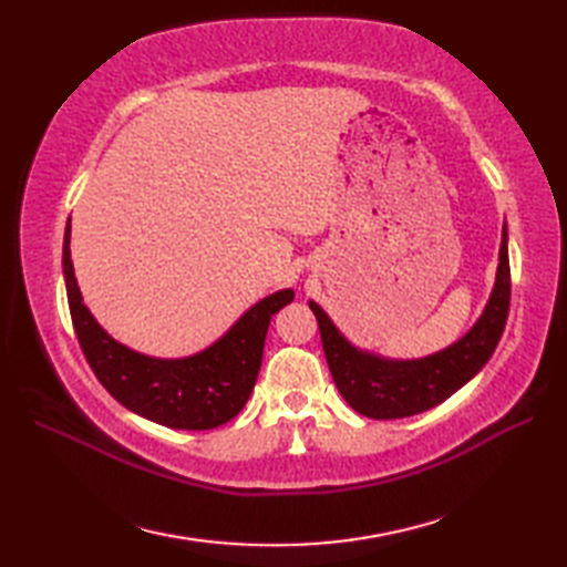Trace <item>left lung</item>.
<instances>
[{
  "instance_id": "left-lung-1",
  "label": "left lung",
  "mask_w": 567,
  "mask_h": 567,
  "mask_svg": "<svg viewBox=\"0 0 567 567\" xmlns=\"http://www.w3.org/2000/svg\"><path fill=\"white\" fill-rule=\"evenodd\" d=\"M506 241L508 238L504 227L496 281L483 317L454 346L431 357L398 362V359H383L379 354L357 350L336 329L329 315L317 302H310L333 381L357 414L383 421L421 414V411L433 409L452 398L458 388L466 385L487 364L494 348L499 346L511 302Z\"/></svg>"
}]
</instances>
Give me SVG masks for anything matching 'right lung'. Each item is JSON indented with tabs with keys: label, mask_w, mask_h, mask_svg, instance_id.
<instances>
[{
	"label": "right lung",
	"mask_w": 567,
	"mask_h": 567,
	"mask_svg": "<svg viewBox=\"0 0 567 567\" xmlns=\"http://www.w3.org/2000/svg\"><path fill=\"white\" fill-rule=\"evenodd\" d=\"M63 277L80 348L99 383L134 414L177 431H210L246 406L260 373L269 321L296 296L286 288L252 305L194 357L156 359L113 340L84 307L71 260V219L63 236Z\"/></svg>",
	"instance_id": "1"
}]
</instances>
